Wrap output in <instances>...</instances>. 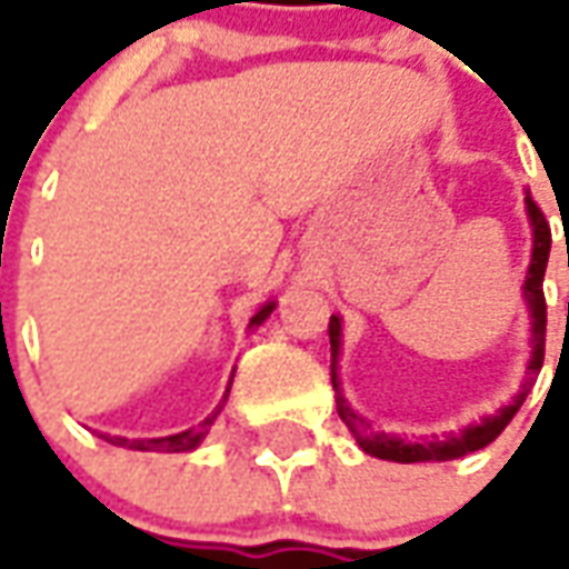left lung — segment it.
Listing matches in <instances>:
<instances>
[{
  "label": "left lung",
  "mask_w": 569,
  "mask_h": 569,
  "mask_svg": "<svg viewBox=\"0 0 569 569\" xmlns=\"http://www.w3.org/2000/svg\"><path fill=\"white\" fill-rule=\"evenodd\" d=\"M527 204V217H530V229H533V253H530V266H527V278H523V303L530 309V361H527V380L521 382L518 395L511 398V405H502L497 413H490L481 422H471L466 429L447 438H432V441H405L398 435L373 432L370 422L352 410L340 389V377H337V365H340V346H342V318L330 316V380H333V392H337V413L340 420L349 426V432L356 435L358 447L377 459H389V462H447V459H459L466 453L481 450L490 441H497L499 432L511 422L523 405V398L533 386L536 373L542 368V356H546V297H542V278H546V266H549L551 251V229L546 223L542 211L536 208L530 192L523 196Z\"/></svg>",
  "instance_id": "1"
}]
</instances>
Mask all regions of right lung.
Here are the masks:
<instances>
[{
  "instance_id": "obj_1",
  "label": "right lung",
  "mask_w": 569,
  "mask_h": 569,
  "mask_svg": "<svg viewBox=\"0 0 569 569\" xmlns=\"http://www.w3.org/2000/svg\"><path fill=\"white\" fill-rule=\"evenodd\" d=\"M272 309H276V303L269 300V303H263L260 309H257V316L251 318V325H248V330L260 328L266 318L272 316ZM232 386V382H229ZM229 398V389L227 395H223V401L213 407L211 417H204V420L199 422V426H192V429H187V432H177V435H164V438H107L110 445H119V447H128V450H164V453H187V450H196V447L204 441V435L211 432L213 420L220 417V410H223V405H227Z\"/></svg>"
}]
</instances>
